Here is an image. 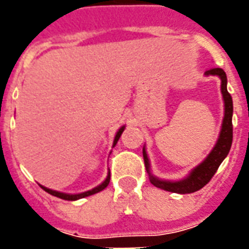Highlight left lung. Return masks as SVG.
<instances>
[{
  "mask_svg": "<svg viewBox=\"0 0 249 249\" xmlns=\"http://www.w3.org/2000/svg\"><path fill=\"white\" fill-rule=\"evenodd\" d=\"M205 76H217L221 81V94L224 100V117H223V124L220 129L219 139L214 144L213 149L209 152V155L204 161L198 164L189 172L187 178L176 181L171 180H162V178H156L151 172V162L146 155L145 146L142 148V156H144V164H145L146 172L149 175V180L155 187L168 191L173 193H193L201 189L204 185L209 183V180L213 178V175L223 162L227 155L230 153L231 145H232V113H233V104H232V97L227 90V74L221 68H213L205 71Z\"/></svg>",
  "mask_w": 249,
  "mask_h": 249,
  "instance_id": "obj_1",
  "label": "left lung"
}]
</instances>
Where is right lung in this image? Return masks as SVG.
Segmentation results:
<instances>
[{
  "label": "right lung",
  "instance_id": "1",
  "mask_svg": "<svg viewBox=\"0 0 249 249\" xmlns=\"http://www.w3.org/2000/svg\"><path fill=\"white\" fill-rule=\"evenodd\" d=\"M125 129V125H123L121 128H120L119 130H117V133H116V136H114V140H113V146L117 144V141H119L120 136H121V133L124 132ZM109 181H110V172H108V176H107V178L104 180L103 183L100 184V185H97V187H94L93 189H90V191H87V192H82V193H64V192H58V191H53V189H49V188L44 187V185H41L40 187L45 191V192L51 193V195H53V196H56V197L58 198H62V200H69V201H74V200H78V198H84V197H88V196H90V195H94V193L100 192V191H103V189H105V188L108 187Z\"/></svg>",
  "mask_w": 249,
  "mask_h": 249
}]
</instances>
